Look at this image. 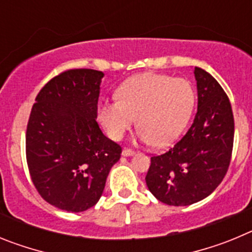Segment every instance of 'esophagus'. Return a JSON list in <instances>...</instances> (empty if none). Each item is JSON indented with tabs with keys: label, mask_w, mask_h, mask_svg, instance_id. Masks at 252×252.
<instances>
[{
	"label": "esophagus",
	"mask_w": 252,
	"mask_h": 252,
	"mask_svg": "<svg viewBox=\"0 0 252 252\" xmlns=\"http://www.w3.org/2000/svg\"><path fill=\"white\" fill-rule=\"evenodd\" d=\"M133 154L135 153L132 150H130V149H124L122 150V157H132Z\"/></svg>",
	"instance_id": "34e87169"
}]
</instances>
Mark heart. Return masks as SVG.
Returning a JSON list of instances; mask_svg holds the SVG:
<instances>
[{
	"mask_svg": "<svg viewBox=\"0 0 252 252\" xmlns=\"http://www.w3.org/2000/svg\"><path fill=\"white\" fill-rule=\"evenodd\" d=\"M116 98L98 107V121L107 135L119 141L136 117L139 141L160 148L182 135L195 104L194 90L188 81L155 73L124 82Z\"/></svg>",
	"mask_w": 252,
	"mask_h": 252,
	"instance_id": "b5f03b06",
	"label": "heart"
}]
</instances>
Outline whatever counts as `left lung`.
<instances>
[{"instance_id":"obj_1","label":"left lung","mask_w":252,"mask_h":252,"mask_svg":"<svg viewBox=\"0 0 252 252\" xmlns=\"http://www.w3.org/2000/svg\"><path fill=\"white\" fill-rule=\"evenodd\" d=\"M198 108L183 136L162 155L151 158L146 186L169 206L197 203L221 183L230 165L235 122L230 99L217 81L194 66Z\"/></svg>"}]
</instances>
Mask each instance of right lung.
I'll return each mask as SVG.
<instances>
[{
    "instance_id": "obj_1",
    "label": "right lung",
    "mask_w": 252,
    "mask_h": 252,
    "mask_svg": "<svg viewBox=\"0 0 252 252\" xmlns=\"http://www.w3.org/2000/svg\"><path fill=\"white\" fill-rule=\"evenodd\" d=\"M104 74L72 69L43 87L26 131V159L35 188L51 206L83 212L103 193L121 146L103 135L97 119Z\"/></svg>"
}]
</instances>
